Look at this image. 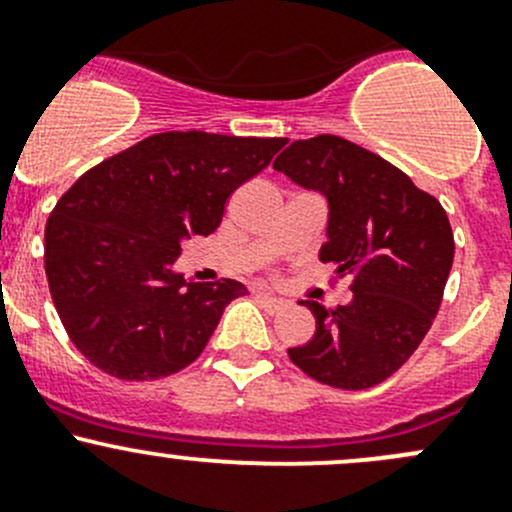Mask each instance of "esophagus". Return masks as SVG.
<instances>
[{
	"label": "esophagus",
	"mask_w": 512,
	"mask_h": 512,
	"mask_svg": "<svg viewBox=\"0 0 512 512\" xmlns=\"http://www.w3.org/2000/svg\"><path fill=\"white\" fill-rule=\"evenodd\" d=\"M256 298L261 301L263 308H268V311H278V308L286 306V301H283V298L273 296V293H268V291H258Z\"/></svg>",
	"instance_id": "34e87169"
}]
</instances>
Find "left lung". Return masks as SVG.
Returning a JSON list of instances; mask_svg holds the SVG:
<instances>
[{
  "label": "left lung",
  "mask_w": 512,
  "mask_h": 512,
  "mask_svg": "<svg viewBox=\"0 0 512 512\" xmlns=\"http://www.w3.org/2000/svg\"><path fill=\"white\" fill-rule=\"evenodd\" d=\"M273 169L328 201L318 256L353 276L346 306L303 301L316 333L288 358L326 386H378L413 356L438 313L455 251L448 216L401 169L341 136L293 141Z\"/></svg>",
  "instance_id": "8db88e82"
}]
</instances>
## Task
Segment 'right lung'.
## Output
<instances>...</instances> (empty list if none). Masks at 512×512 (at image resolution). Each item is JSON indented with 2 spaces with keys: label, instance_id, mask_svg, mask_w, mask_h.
I'll list each match as a JSON object with an SVG mask.
<instances>
[{
  "label": "right lung",
  "instance_id": "add662e5",
  "mask_svg": "<svg viewBox=\"0 0 512 512\" xmlns=\"http://www.w3.org/2000/svg\"><path fill=\"white\" fill-rule=\"evenodd\" d=\"M283 144L166 131L79 176L47 221L44 268L86 361L121 381H154L201 356L224 308L249 291L176 271L181 241L214 234L226 199Z\"/></svg>",
  "mask_w": 512,
  "mask_h": 512
}]
</instances>
